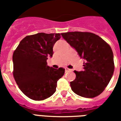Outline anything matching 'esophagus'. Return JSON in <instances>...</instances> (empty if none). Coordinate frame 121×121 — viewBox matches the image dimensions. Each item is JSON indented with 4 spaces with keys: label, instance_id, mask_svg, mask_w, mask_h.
I'll use <instances>...</instances> for the list:
<instances>
[{
    "label": "esophagus",
    "instance_id": "obj_1",
    "mask_svg": "<svg viewBox=\"0 0 121 121\" xmlns=\"http://www.w3.org/2000/svg\"><path fill=\"white\" fill-rule=\"evenodd\" d=\"M65 72H69V71H71V70H72L70 69H69V68H67V67H65Z\"/></svg>",
    "mask_w": 121,
    "mask_h": 121
}]
</instances>
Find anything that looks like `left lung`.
<instances>
[{
  "label": "left lung",
  "instance_id": "1",
  "mask_svg": "<svg viewBox=\"0 0 121 121\" xmlns=\"http://www.w3.org/2000/svg\"><path fill=\"white\" fill-rule=\"evenodd\" d=\"M61 36L85 60L83 70H74L76 79L70 82L72 90L81 97L92 98L101 94L114 71L113 54L101 37L88 32H67Z\"/></svg>",
  "mask_w": 121,
  "mask_h": 121
}]
</instances>
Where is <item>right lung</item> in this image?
<instances>
[{
	"instance_id": "1",
	"label": "right lung",
	"mask_w": 121,
	"mask_h": 121,
	"mask_svg": "<svg viewBox=\"0 0 121 121\" xmlns=\"http://www.w3.org/2000/svg\"><path fill=\"white\" fill-rule=\"evenodd\" d=\"M60 33H40L21 40L13 55V76L18 87L29 98L42 101L56 92L57 81L65 73L47 65L53 55V46L61 38Z\"/></svg>"
}]
</instances>
